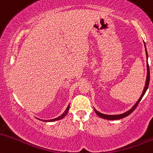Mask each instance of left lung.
Listing matches in <instances>:
<instances>
[{"mask_svg": "<svg viewBox=\"0 0 153 153\" xmlns=\"http://www.w3.org/2000/svg\"><path fill=\"white\" fill-rule=\"evenodd\" d=\"M146 48V47H145ZM145 52H146V56H147V58L148 57V56H147V50L145 48ZM147 79H146V84H145V88H144V90H143V92H142L141 97H140V99L138 100V101L137 102V103L134 105L133 106V107L131 108V109L129 110V111H127V112L124 113V114H120V115H105V114H101V113L98 112L97 111H96L95 109V114L97 115V116H100V118H105V119H108V120H118V119H121V118H125L126 117V116H128V115H130L131 114L132 112H133L134 111L135 109H136V108L137 107V105H138L139 102L141 101V100L142 97H143V96L145 95L146 91H147V88H148V86H149V83H150V68H149V64L148 63H147Z\"/></svg>", "mask_w": 153, "mask_h": 153, "instance_id": "8db88e82", "label": "left lung"}]
</instances>
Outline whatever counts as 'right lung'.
<instances>
[{
    "label": "right lung",
    "instance_id": "add662e5",
    "mask_svg": "<svg viewBox=\"0 0 153 153\" xmlns=\"http://www.w3.org/2000/svg\"><path fill=\"white\" fill-rule=\"evenodd\" d=\"M68 110H69V105H68V106L67 107V108H66V111H65V112L63 113V114L62 115H61V116H58V118H54V119H51V120H44V121H46V122H50V121H58V120H61V119H62V118H64L65 116H66V114H68ZM39 120H40V119H39Z\"/></svg>",
    "mask_w": 153,
    "mask_h": 153
}]
</instances>
